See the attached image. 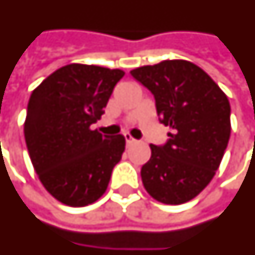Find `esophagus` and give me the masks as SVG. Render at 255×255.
Segmentation results:
<instances>
[{
    "label": "esophagus",
    "instance_id": "obj_1",
    "mask_svg": "<svg viewBox=\"0 0 255 255\" xmlns=\"http://www.w3.org/2000/svg\"><path fill=\"white\" fill-rule=\"evenodd\" d=\"M125 140H126V144H133V142H134V138H133V137H131V135L129 134V133H125Z\"/></svg>",
    "mask_w": 255,
    "mask_h": 255
}]
</instances>
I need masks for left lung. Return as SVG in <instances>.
I'll return each mask as SVG.
<instances>
[{"mask_svg": "<svg viewBox=\"0 0 255 255\" xmlns=\"http://www.w3.org/2000/svg\"><path fill=\"white\" fill-rule=\"evenodd\" d=\"M130 74L155 96L167 144H150L141 168L145 190L156 201L179 205L201 193L222 163L231 134L227 95L200 66L167 59L133 69Z\"/></svg>", "mask_w": 255, "mask_h": 255, "instance_id": "left-lung-1", "label": "left lung"}]
</instances>
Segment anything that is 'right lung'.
<instances>
[{
    "label": "right lung",
    "mask_w": 255,
    "mask_h": 255,
    "mask_svg": "<svg viewBox=\"0 0 255 255\" xmlns=\"http://www.w3.org/2000/svg\"><path fill=\"white\" fill-rule=\"evenodd\" d=\"M125 72L95 65L59 68L33 89L24 122L32 166L44 189L69 206H85L105 194L125 137L103 135L100 120Z\"/></svg>",
    "instance_id": "obj_1"
}]
</instances>
